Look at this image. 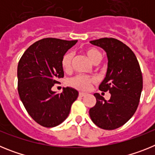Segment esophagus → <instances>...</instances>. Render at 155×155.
<instances>
[{
    "instance_id": "34e87169",
    "label": "esophagus",
    "mask_w": 155,
    "mask_h": 155,
    "mask_svg": "<svg viewBox=\"0 0 155 155\" xmlns=\"http://www.w3.org/2000/svg\"><path fill=\"white\" fill-rule=\"evenodd\" d=\"M85 94H86V93H84V92H79V96H80V97L84 96Z\"/></svg>"
}]
</instances>
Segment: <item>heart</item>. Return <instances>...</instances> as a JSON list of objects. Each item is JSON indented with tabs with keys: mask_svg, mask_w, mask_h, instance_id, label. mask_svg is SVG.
Masks as SVG:
<instances>
[{
	"mask_svg": "<svg viewBox=\"0 0 155 155\" xmlns=\"http://www.w3.org/2000/svg\"><path fill=\"white\" fill-rule=\"evenodd\" d=\"M83 53L91 61V64L94 65L98 64L102 61V53L95 48H87L83 51ZM72 61H73V54L70 52L65 53L61 60V66H62L63 70L67 73L70 72L72 69ZM93 82H94V78L92 77L85 76V75H77L68 81V84L77 89L87 91L89 89Z\"/></svg>",
	"mask_w": 155,
	"mask_h": 155,
	"instance_id": "heart-1",
	"label": "heart"
}]
</instances>
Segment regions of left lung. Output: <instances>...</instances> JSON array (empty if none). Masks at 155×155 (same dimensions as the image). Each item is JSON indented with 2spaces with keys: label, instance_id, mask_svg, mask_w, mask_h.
<instances>
[{
  "label": "left lung",
  "instance_id": "left-lung-1",
  "mask_svg": "<svg viewBox=\"0 0 155 155\" xmlns=\"http://www.w3.org/2000/svg\"><path fill=\"white\" fill-rule=\"evenodd\" d=\"M90 42L106 52L107 72L98 88L111 94L106 101L94 93L96 104L90 109V117L100 128L115 130L124 125L137 109L143 88L141 70L134 52L121 41L102 38Z\"/></svg>",
  "mask_w": 155,
  "mask_h": 155
}]
</instances>
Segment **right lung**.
<instances>
[{
  "label": "right lung",
  "mask_w": 155,
  "mask_h": 155,
  "mask_svg": "<svg viewBox=\"0 0 155 155\" xmlns=\"http://www.w3.org/2000/svg\"><path fill=\"white\" fill-rule=\"evenodd\" d=\"M78 40L46 38L27 49L18 65V91L25 108L37 124L45 127L60 125L68 116L71 105L78 96L72 87L61 94L52 91L64 78L61 60Z\"/></svg>",
  "instance_id": "1"
}]
</instances>
